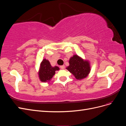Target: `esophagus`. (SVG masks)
Returning <instances> with one entry per match:
<instances>
[{
	"label": "esophagus",
	"instance_id": "esophagus-1",
	"mask_svg": "<svg viewBox=\"0 0 126 126\" xmlns=\"http://www.w3.org/2000/svg\"><path fill=\"white\" fill-rule=\"evenodd\" d=\"M60 69H64V65L60 66Z\"/></svg>",
	"mask_w": 126,
	"mask_h": 126
}]
</instances>
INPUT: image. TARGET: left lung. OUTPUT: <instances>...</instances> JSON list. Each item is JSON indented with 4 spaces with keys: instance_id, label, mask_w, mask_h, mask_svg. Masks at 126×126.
<instances>
[{
    "instance_id": "left-lung-1",
    "label": "left lung",
    "mask_w": 126,
    "mask_h": 126,
    "mask_svg": "<svg viewBox=\"0 0 126 126\" xmlns=\"http://www.w3.org/2000/svg\"><path fill=\"white\" fill-rule=\"evenodd\" d=\"M69 63V66L66 69L73 74L77 79L85 78L89 74L90 71L89 63L83 60L78 55H74L71 57Z\"/></svg>"
}]
</instances>
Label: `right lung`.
I'll list each match as a JSON object with an SVG mask.
<instances>
[{"instance_id":"right-lung-1","label":"right lung","mask_w":126,"mask_h":126,"mask_svg":"<svg viewBox=\"0 0 126 126\" xmlns=\"http://www.w3.org/2000/svg\"><path fill=\"white\" fill-rule=\"evenodd\" d=\"M57 66L52 67L48 60L44 59L40 63L39 71V77L42 82H49L55 74V71L59 70Z\"/></svg>"}]
</instances>
